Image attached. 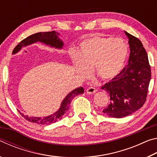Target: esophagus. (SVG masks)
<instances>
[{
    "mask_svg": "<svg viewBox=\"0 0 157 157\" xmlns=\"http://www.w3.org/2000/svg\"><path fill=\"white\" fill-rule=\"evenodd\" d=\"M96 91H97V90L95 89V88H94V87H89V88L86 90V94H89V95L95 94V93L96 92Z\"/></svg>",
    "mask_w": 157,
    "mask_h": 157,
    "instance_id": "esophagus-1",
    "label": "esophagus"
}]
</instances>
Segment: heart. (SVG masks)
Here are the masks:
<instances>
[{"label":"heart","mask_w":157,"mask_h":157,"mask_svg":"<svg viewBox=\"0 0 157 157\" xmlns=\"http://www.w3.org/2000/svg\"><path fill=\"white\" fill-rule=\"evenodd\" d=\"M127 46L120 38L95 36L82 42L73 57L76 73L82 78L93 69L95 76L109 81L119 75L127 56Z\"/></svg>","instance_id":"b5f03b06"}]
</instances>
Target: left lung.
I'll return each instance as SVG.
<instances>
[{"label":"left lung","mask_w":157,"mask_h":157,"mask_svg":"<svg viewBox=\"0 0 157 157\" xmlns=\"http://www.w3.org/2000/svg\"><path fill=\"white\" fill-rule=\"evenodd\" d=\"M124 33L130 47L128 64L101 87L110 97V103L102 110L103 113L117 118L131 115L143 107L151 79L147 54L141 41L126 31Z\"/></svg>","instance_id":"1"}]
</instances>
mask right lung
I'll list each match as a JSON object with an SVG mask.
<instances>
[{
    "label": "right lung",
    "instance_id": "add662e5",
    "mask_svg": "<svg viewBox=\"0 0 157 157\" xmlns=\"http://www.w3.org/2000/svg\"><path fill=\"white\" fill-rule=\"evenodd\" d=\"M59 36V34L56 33L55 31L46 32V33H38L32 34L27 38L23 39V41H21L15 47V48L12 52V54H16V53L19 52L23 48L37 43V42H41V43H43L51 48H55L56 49H62L63 46V42L62 39H60ZM82 94H84L83 87H79L78 89L73 90L62 100L59 109L50 116L44 117H29L27 115H24L21 111H19V112L21 116L24 117V118L28 121L32 122V123L41 124H50L59 121L63 114H65L66 111L68 110L71 101L73 98L77 95Z\"/></svg>",
    "mask_w": 157,
    "mask_h": 157
}]
</instances>
